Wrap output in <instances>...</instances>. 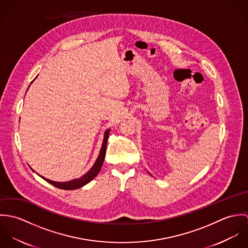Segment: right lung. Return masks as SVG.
I'll list each match as a JSON object with an SVG mask.
<instances>
[{"label":"right lung","mask_w":248,"mask_h":248,"mask_svg":"<svg viewBox=\"0 0 248 248\" xmlns=\"http://www.w3.org/2000/svg\"><path fill=\"white\" fill-rule=\"evenodd\" d=\"M108 134H109V130H107L106 132H105V136H104L103 144H102L99 155H98L95 163L93 164L92 169L87 174H85L83 177L77 178V179H73V180H71V181H67V182H56V181H52V180H49L47 178L42 177L46 181H47L48 183L54 185L55 187L60 188V189H64V190L77 189V188H80V187L84 186L85 184L89 183L91 180H93L94 177L98 175L99 171L101 170V167L103 165V161H104V158H105V155H106L107 142H108Z\"/></svg>","instance_id":"add662e5"}]
</instances>
